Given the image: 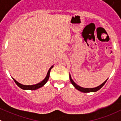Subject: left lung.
Returning a JSON list of instances; mask_svg holds the SVG:
<instances>
[{"label":"left lung","instance_id":"left-lung-1","mask_svg":"<svg viewBox=\"0 0 121 121\" xmlns=\"http://www.w3.org/2000/svg\"><path fill=\"white\" fill-rule=\"evenodd\" d=\"M69 78H70V82H71L73 86L75 87V88L76 89H77V90H79V91H80V92H84V93H89V92H97L98 90H99L100 89H101V88L103 87V86L105 84V83L106 82V81H107V79H106V80H105V81H104V82H103V84H101L99 85V86L96 87H94V88H84V87H81V86H78V84H77L75 82L73 81V79H72L71 76H70V74H69Z\"/></svg>","mask_w":121,"mask_h":121}]
</instances>
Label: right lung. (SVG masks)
<instances>
[{"label":"right lung","mask_w":121,"mask_h":121,"mask_svg":"<svg viewBox=\"0 0 121 121\" xmlns=\"http://www.w3.org/2000/svg\"><path fill=\"white\" fill-rule=\"evenodd\" d=\"M53 67H54V66H52L51 67H50V69H49L47 75H46V77H45V78L43 79V81H41V82H39V83L36 84H34V85H23V84H22L19 83L18 82H17V81H16L14 78H13V79H14V81H15V82H16V84H17V86L21 88L22 89H23V90H36V89H39V88L42 87V86H44V85L46 83V82H47L48 80L49 79V78L50 72H51V69Z\"/></svg>","instance_id":"obj_1"}]
</instances>
